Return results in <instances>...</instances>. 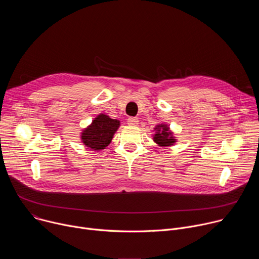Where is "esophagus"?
<instances>
[{
	"label": "esophagus",
	"instance_id": "esophagus-1",
	"mask_svg": "<svg viewBox=\"0 0 259 259\" xmlns=\"http://www.w3.org/2000/svg\"><path fill=\"white\" fill-rule=\"evenodd\" d=\"M138 119L137 118H134V117H131V118H129L128 119V121H127V123H128V125L129 126H132V127H135V126H137L138 125Z\"/></svg>",
	"mask_w": 259,
	"mask_h": 259
}]
</instances>
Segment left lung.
<instances>
[{
	"label": "left lung",
	"instance_id": "left-lung-1",
	"mask_svg": "<svg viewBox=\"0 0 259 259\" xmlns=\"http://www.w3.org/2000/svg\"><path fill=\"white\" fill-rule=\"evenodd\" d=\"M154 131H155V134H154L153 140L162 147H169L174 145L177 142L176 137L174 136L169 125L167 124H164V123L158 124L154 128Z\"/></svg>",
	"mask_w": 259,
	"mask_h": 259
}]
</instances>
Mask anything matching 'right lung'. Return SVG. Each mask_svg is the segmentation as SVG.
I'll return each instance as SVG.
<instances>
[{
    "label": "right lung",
    "mask_w": 259,
    "mask_h": 259,
    "mask_svg": "<svg viewBox=\"0 0 259 259\" xmlns=\"http://www.w3.org/2000/svg\"><path fill=\"white\" fill-rule=\"evenodd\" d=\"M121 123L119 120L109 118L105 114H99L92 123L81 132V141L90 150L101 151L112 141Z\"/></svg>",
    "instance_id": "right-lung-1"
}]
</instances>
